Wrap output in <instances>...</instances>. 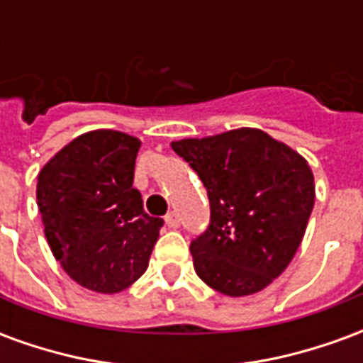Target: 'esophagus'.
Wrapping results in <instances>:
<instances>
[{
  "label": "esophagus",
  "instance_id": "34e87169",
  "mask_svg": "<svg viewBox=\"0 0 363 363\" xmlns=\"http://www.w3.org/2000/svg\"><path fill=\"white\" fill-rule=\"evenodd\" d=\"M165 223L171 229L179 228V225H181V218H179V213H174V212L167 213V216H165Z\"/></svg>",
  "mask_w": 363,
  "mask_h": 363
}]
</instances>
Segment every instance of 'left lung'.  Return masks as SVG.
<instances>
[{"label":"left lung","instance_id":"left-lung-1","mask_svg":"<svg viewBox=\"0 0 363 363\" xmlns=\"http://www.w3.org/2000/svg\"><path fill=\"white\" fill-rule=\"evenodd\" d=\"M171 147L208 190L210 225L190 243L200 280L229 297L267 288L296 257L311 216L315 179L307 159L259 128Z\"/></svg>","mask_w":363,"mask_h":363}]
</instances>
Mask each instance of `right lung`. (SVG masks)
Instances as JSON below:
<instances>
[{
	"instance_id": "obj_1",
	"label": "right lung",
	"mask_w": 363,
	"mask_h": 363,
	"mask_svg": "<svg viewBox=\"0 0 363 363\" xmlns=\"http://www.w3.org/2000/svg\"><path fill=\"white\" fill-rule=\"evenodd\" d=\"M142 142L93 130L64 145L40 169L36 204L44 235L64 272L96 294L130 288L150 264L161 218L143 212L132 186Z\"/></svg>"
}]
</instances>
